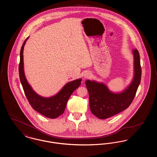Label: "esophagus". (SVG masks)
<instances>
[{
    "label": "esophagus",
    "mask_w": 157,
    "mask_h": 157,
    "mask_svg": "<svg viewBox=\"0 0 157 157\" xmlns=\"http://www.w3.org/2000/svg\"><path fill=\"white\" fill-rule=\"evenodd\" d=\"M90 73L89 71H86L85 72H84V74H83V78L85 79H87V78H89L90 76Z\"/></svg>",
    "instance_id": "34e87169"
}]
</instances>
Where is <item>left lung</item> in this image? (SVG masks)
I'll use <instances>...</instances> for the list:
<instances>
[{"label": "left lung", "instance_id": "obj_1", "mask_svg": "<svg viewBox=\"0 0 157 157\" xmlns=\"http://www.w3.org/2000/svg\"><path fill=\"white\" fill-rule=\"evenodd\" d=\"M134 56V77L131 83L121 92H113L103 82L86 80L90 109L98 118L104 120L119 113L129 107L134 98L141 79L140 54L132 51Z\"/></svg>", "mask_w": 157, "mask_h": 157}]
</instances>
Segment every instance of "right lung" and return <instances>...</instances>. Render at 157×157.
Returning a JSON list of instances; mask_svg holds the SVG:
<instances>
[{"label":"right lung","mask_w":157,"mask_h":157,"mask_svg":"<svg viewBox=\"0 0 157 157\" xmlns=\"http://www.w3.org/2000/svg\"><path fill=\"white\" fill-rule=\"evenodd\" d=\"M29 36L24 41L20 52L19 74L23 89L29 104L34 110L47 118H56L64 112L69 98L74 91L80 86L82 79L79 78L67 82L56 95L51 97H44L38 95L28 82L24 72L23 53L24 46Z\"/></svg>","instance_id":"1"}]
</instances>
